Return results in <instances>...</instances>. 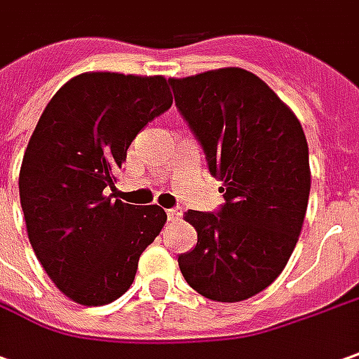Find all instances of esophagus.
<instances>
[{
	"mask_svg": "<svg viewBox=\"0 0 359 359\" xmlns=\"http://www.w3.org/2000/svg\"><path fill=\"white\" fill-rule=\"evenodd\" d=\"M167 216H169L170 222H179L180 218H182V208H180V206H177V208H169V210H167Z\"/></svg>",
	"mask_w": 359,
	"mask_h": 359,
	"instance_id": "34e87169",
	"label": "esophagus"
}]
</instances>
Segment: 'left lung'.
<instances>
[{
  "label": "left lung",
  "instance_id": "1",
  "mask_svg": "<svg viewBox=\"0 0 359 359\" xmlns=\"http://www.w3.org/2000/svg\"><path fill=\"white\" fill-rule=\"evenodd\" d=\"M169 84L226 200L218 214H184L198 243L179 255L180 273L210 301H245L281 275L299 241L311 194L304 131L281 97L243 68Z\"/></svg>",
  "mask_w": 359,
  "mask_h": 359
}]
</instances>
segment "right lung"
I'll return each instance as SVG.
<instances>
[{
  "label": "right lung",
  "instance_id": "1",
  "mask_svg": "<svg viewBox=\"0 0 359 359\" xmlns=\"http://www.w3.org/2000/svg\"><path fill=\"white\" fill-rule=\"evenodd\" d=\"M172 104L165 76L84 72L46 104L23 155L19 196L27 236L68 299L100 306L131 287L141 253L167 214L114 200L128 149Z\"/></svg>",
  "mask_w": 359,
  "mask_h": 359
}]
</instances>
